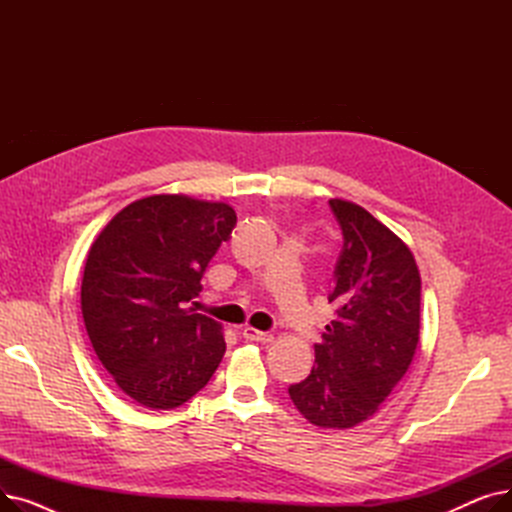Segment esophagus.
I'll return each instance as SVG.
<instances>
[{
	"label": "esophagus",
	"mask_w": 512,
	"mask_h": 512,
	"mask_svg": "<svg viewBox=\"0 0 512 512\" xmlns=\"http://www.w3.org/2000/svg\"><path fill=\"white\" fill-rule=\"evenodd\" d=\"M240 334H242V338H245L247 342H263V344H267V342L274 340V336L270 332H261V330H255L251 326L242 328Z\"/></svg>",
	"instance_id": "1"
}]
</instances>
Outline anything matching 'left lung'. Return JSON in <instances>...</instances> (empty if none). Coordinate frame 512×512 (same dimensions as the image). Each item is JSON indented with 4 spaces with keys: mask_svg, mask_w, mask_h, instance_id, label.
<instances>
[{
    "mask_svg": "<svg viewBox=\"0 0 512 512\" xmlns=\"http://www.w3.org/2000/svg\"><path fill=\"white\" fill-rule=\"evenodd\" d=\"M330 207L344 234L328 297L336 319L315 344L311 373L288 394L309 423L348 429L378 413L411 367L421 276L411 249L365 207L344 199Z\"/></svg>",
    "mask_w": 512,
    "mask_h": 512,
    "instance_id": "1",
    "label": "left lung"
}]
</instances>
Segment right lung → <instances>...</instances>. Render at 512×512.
<instances>
[{
  "label": "right lung",
  "mask_w": 512,
  "mask_h": 512,
  "mask_svg": "<svg viewBox=\"0 0 512 512\" xmlns=\"http://www.w3.org/2000/svg\"><path fill=\"white\" fill-rule=\"evenodd\" d=\"M234 224L228 203L151 195L118 211L91 245L85 328L101 365L141 407L176 409L218 369L222 324L188 303Z\"/></svg>",
  "instance_id": "right-lung-1"
}]
</instances>
